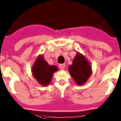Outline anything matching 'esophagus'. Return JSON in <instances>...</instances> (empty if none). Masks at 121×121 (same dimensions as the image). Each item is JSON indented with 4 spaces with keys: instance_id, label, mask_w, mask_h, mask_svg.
Returning a JSON list of instances; mask_svg holds the SVG:
<instances>
[{
    "instance_id": "esophagus-1",
    "label": "esophagus",
    "mask_w": 121,
    "mask_h": 121,
    "mask_svg": "<svg viewBox=\"0 0 121 121\" xmlns=\"http://www.w3.org/2000/svg\"><path fill=\"white\" fill-rule=\"evenodd\" d=\"M59 67H60L61 69H64L65 67V64H60V65H59Z\"/></svg>"
}]
</instances>
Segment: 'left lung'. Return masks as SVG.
Here are the masks:
<instances>
[{"label": "left lung", "mask_w": 121, "mask_h": 121, "mask_svg": "<svg viewBox=\"0 0 121 121\" xmlns=\"http://www.w3.org/2000/svg\"><path fill=\"white\" fill-rule=\"evenodd\" d=\"M69 70L73 79L79 86L85 84L92 73L89 63L86 57L80 53H77L75 56L72 65L69 66Z\"/></svg>", "instance_id": "8db88e82"}]
</instances>
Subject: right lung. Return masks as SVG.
<instances>
[{"label":"right lung","mask_w":121,"mask_h":121,"mask_svg":"<svg viewBox=\"0 0 121 121\" xmlns=\"http://www.w3.org/2000/svg\"><path fill=\"white\" fill-rule=\"evenodd\" d=\"M58 70V69L56 66L49 65L42 55L39 56L32 68L34 78L44 86L50 83L53 73Z\"/></svg>","instance_id":"obj_1"}]
</instances>
